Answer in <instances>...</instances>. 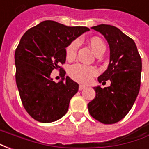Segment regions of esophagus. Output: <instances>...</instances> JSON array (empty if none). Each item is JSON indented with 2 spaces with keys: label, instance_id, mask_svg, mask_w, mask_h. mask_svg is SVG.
I'll list each match as a JSON object with an SVG mask.
<instances>
[{
  "label": "esophagus",
  "instance_id": "1",
  "mask_svg": "<svg viewBox=\"0 0 149 149\" xmlns=\"http://www.w3.org/2000/svg\"><path fill=\"white\" fill-rule=\"evenodd\" d=\"M84 88H86V86L82 85V84H80V85H79V90H82V89H84Z\"/></svg>",
  "mask_w": 149,
  "mask_h": 149
}]
</instances>
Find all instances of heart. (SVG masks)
I'll use <instances>...</instances> for the list:
<instances>
[{
    "instance_id": "obj_1",
    "label": "heart",
    "mask_w": 149,
    "mask_h": 149,
    "mask_svg": "<svg viewBox=\"0 0 149 149\" xmlns=\"http://www.w3.org/2000/svg\"><path fill=\"white\" fill-rule=\"evenodd\" d=\"M88 44L91 46L96 55L104 53L105 51V45L101 38L98 37H91L88 40ZM79 47V41L74 40L68 44L65 48V56L68 60H72L76 57L77 49ZM98 74V70L93 66L85 65L83 64H75L71 65L68 68V75L70 77L81 84L89 83L94 77Z\"/></svg>"
}]
</instances>
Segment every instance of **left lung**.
Masks as SVG:
<instances>
[{
    "mask_svg": "<svg viewBox=\"0 0 149 149\" xmlns=\"http://www.w3.org/2000/svg\"><path fill=\"white\" fill-rule=\"evenodd\" d=\"M92 29L102 34L109 45V65L98 81L103 84L110 80L111 85L94 88L96 97L88 104V109L95 120L112 125L128 114L137 97L142 62L134 40L118 28L99 24Z\"/></svg>",
    "mask_w": 149,
    "mask_h": 149,
    "instance_id": "1",
    "label": "left lung"
}]
</instances>
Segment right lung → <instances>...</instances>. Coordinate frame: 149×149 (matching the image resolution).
Segmentation results:
<instances>
[{"instance_id":"right-lung-1","label":"right lung","mask_w":149,"mask_h":149,"mask_svg":"<svg viewBox=\"0 0 149 149\" xmlns=\"http://www.w3.org/2000/svg\"><path fill=\"white\" fill-rule=\"evenodd\" d=\"M89 29L69 27L45 21L25 32L15 51L16 82L24 109L37 121L50 123L65 115L79 84L66 77L60 65L66 60L65 48ZM62 70L58 83L50 78L53 69Z\"/></svg>"}]
</instances>
